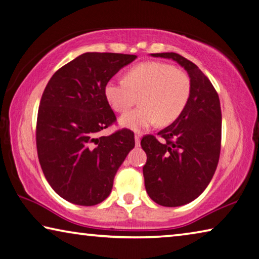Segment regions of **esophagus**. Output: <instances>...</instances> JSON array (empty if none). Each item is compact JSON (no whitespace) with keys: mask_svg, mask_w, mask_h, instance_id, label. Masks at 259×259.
<instances>
[{"mask_svg":"<svg viewBox=\"0 0 259 259\" xmlns=\"http://www.w3.org/2000/svg\"><path fill=\"white\" fill-rule=\"evenodd\" d=\"M140 141H141V135L135 134V146L139 147L140 146Z\"/></svg>","mask_w":259,"mask_h":259,"instance_id":"esophagus-1","label":"esophagus"}]
</instances>
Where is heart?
<instances>
[{"label":"heart","mask_w":259,"mask_h":259,"mask_svg":"<svg viewBox=\"0 0 259 259\" xmlns=\"http://www.w3.org/2000/svg\"><path fill=\"white\" fill-rule=\"evenodd\" d=\"M105 97L117 112H125L137 103L141 107L122 114L119 124L135 132L177 120L192 93L187 72L164 62H145L135 65L125 79H112L105 84Z\"/></svg>","instance_id":"heart-1"}]
</instances>
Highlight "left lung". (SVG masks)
Returning <instances> with one entry per match:
<instances>
[{
  "instance_id": "obj_1",
  "label": "left lung",
  "mask_w": 259,
  "mask_h": 259,
  "mask_svg": "<svg viewBox=\"0 0 259 259\" xmlns=\"http://www.w3.org/2000/svg\"><path fill=\"white\" fill-rule=\"evenodd\" d=\"M171 58L187 71L192 81L187 107L180 117L154 135H146L141 147L147 154L145 186L152 201L163 206H180L204 192L217 168L222 143L219 96L206 75L176 53L151 54Z\"/></svg>"
}]
</instances>
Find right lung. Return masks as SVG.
<instances>
[{"mask_svg": "<svg viewBox=\"0 0 259 259\" xmlns=\"http://www.w3.org/2000/svg\"><path fill=\"white\" fill-rule=\"evenodd\" d=\"M135 55L84 53L56 71L42 94L36 120L37 157L47 181L77 205L104 201L113 178L135 146L122 128L109 137L102 130L116 121L105 84Z\"/></svg>", "mask_w": 259, "mask_h": 259, "instance_id": "1", "label": "right lung"}]
</instances>
